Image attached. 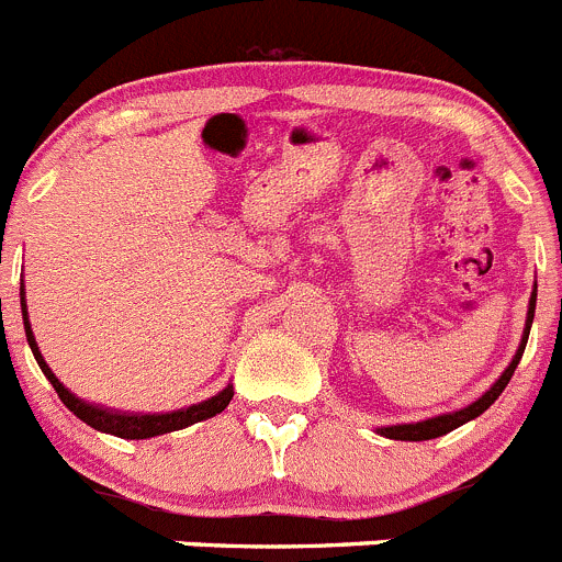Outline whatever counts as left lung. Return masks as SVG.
Segmentation results:
<instances>
[{
  "instance_id": "obj_1",
  "label": "left lung",
  "mask_w": 562,
  "mask_h": 562,
  "mask_svg": "<svg viewBox=\"0 0 562 562\" xmlns=\"http://www.w3.org/2000/svg\"><path fill=\"white\" fill-rule=\"evenodd\" d=\"M536 296H538V285H532L530 307H527V321H525V331H521L519 348H516L514 359H510L508 368L503 370V375H499V379L494 381V384L488 386V390L483 392V395L477 397V401L467 403L464 408H456V412L437 414V417H428V419H419V423H397V426H381V428H375V434H381V437H386V439H401V442H426V439L445 437V434L456 431V428L464 426V423H470V419L481 417V414L486 412V408L492 406V403L497 401L499 395H503V390H505V386H508L510 375H514L516 364H519L521 353H525L527 337H530L532 315H536Z\"/></svg>"
}]
</instances>
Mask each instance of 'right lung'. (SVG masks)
I'll list each match as a JSON object with an SVG mask.
<instances>
[{
    "label": "right lung",
    "instance_id": "right-lung-1",
    "mask_svg": "<svg viewBox=\"0 0 562 562\" xmlns=\"http://www.w3.org/2000/svg\"><path fill=\"white\" fill-rule=\"evenodd\" d=\"M21 315H24V331H26V342H30L32 353H35V362L41 364L43 375L52 381V386L57 390L59 401L81 419L90 428L101 434H112V437L120 439H150V437H161V434L170 431H181V428L194 426L200 419L216 417L220 412H225L227 403L233 401V384H227L225 390L216 392L214 397L209 401L192 403L187 408H176V412H120V408H109V406H98V403L85 401V397L74 395L63 381L54 375V370L48 368L46 359H43L41 348H37L35 335H32L30 326V315H26V299H24V280H21Z\"/></svg>",
    "mask_w": 562,
    "mask_h": 562
}]
</instances>
